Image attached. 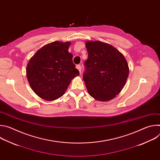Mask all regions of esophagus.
<instances>
[{
	"label": "esophagus",
	"mask_w": 160,
	"mask_h": 160,
	"mask_svg": "<svg viewBox=\"0 0 160 160\" xmlns=\"http://www.w3.org/2000/svg\"><path fill=\"white\" fill-rule=\"evenodd\" d=\"M76 68L79 70L80 73H81V66H80V64H77V65L76 66Z\"/></svg>",
	"instance_id": "esophagus-1"
}]
</instances>
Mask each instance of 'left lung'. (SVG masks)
<instances>
[{"label":"left lung","instance_id":"1","mask_svg":"<svg viewBox=\"0 0 160 160\" xmlns=\"http://www.w3.org/2000/svg\"><path fill=\"white\" fill-rule=\"evenodd\" d=\"M88 59L83 79L90 96L108 101L118 95L125 86L129 68L123 55L112 45L100 41H88Z\"/></svg>","mask_w":160,"mask_h":160}]
</instances>
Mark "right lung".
I'll return each mask as SVG.
<instances>
[{"label": "right lung", "mask_w": 160, "mask_h": 160, "mask_svg": "<svg viewBox=\"0 0 160 160\" xmlns=\"http://www.w3.org/2000/svg\"><path fill=\"white\" fill-rule=\"evenodd\" d=\"M70 42L55 41L44 45L30 59L27 77L34 92L47 101L56 100L64 94L79 71L68 52Z\"/></svg>", "instance_id": "add662e5"}]
</instances>
